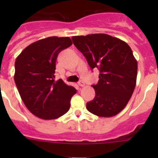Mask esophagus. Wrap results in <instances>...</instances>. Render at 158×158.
<instances>
[{
	"label": "esophagus",
	"mask_w": 158,
	"mask_h": 158,
	"mask_svg": "<svg viewBox=\"0 0 158 158\" xmlns=\"http://www.w3.org/2000/svg\"><path fill=\"white\" fill-rule=\"evenodd\" d=\"M78 85H79V86H81V87H84L85 85V84L84 83L83 81H79V82H78Z\"/></svg>",
	"instance_id": "obj_1"
}]
</instances>
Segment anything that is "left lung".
<instances>
[{
    "label": "left lung",
    "instance_id": "obj_1",
    "mask_svg": "<svg viewBox=\"0 0 158 158\" xmlns=\"http://www.w3.org/2000/svg\"><path fill=\"white\" fill-rule=\"evenodd\" d=\"M91 69L99 70L93 85L95 96L87 102L89 111L99 117H112L122 111L136 85L138 63L125 41L106 33L73 36Z\"/></svg>",
    "mask_w": 158,
    "mask_h": 158
}]
</instances>
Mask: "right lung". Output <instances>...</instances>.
I'll use <instances>...</instances> for the list:
<instances>
[{
    "instance_id": "add662e5",
    "label": "right lung",
    "mask_w": 158,
    "mask_h": 158,
    "mask_svg": "<svg viewBox=\"0 0 158 158\" xmlns=\"http://www.w3.org/2000/svg\"><path fill=\"white\" fill-rule=\"evenodd\" d=\"M72 44L68 36H50L31 44L16 59L14 82L26 107L40 118H58L69 111L76 89L56 81L54 74L57 56Z\"/></svg>"
}]
</instances>
